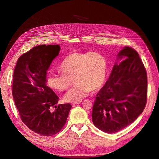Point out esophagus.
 Returning <instances> with one entry per match:
<instances>
[{"label":"esophagus","instance_id":"esophagus-1","mask_svg":"<svg viewBox=\"0 0 159 159\" xmlns=\"http://www.w3.org/2000/svg\"><path fill=\"white\" fill-rule=\"evenodd\" d=\"M81 103V102H75V103H72V105H73V106H74V105H75L79 104V103Z\"/></svg>","mask_w":159,"mask_h":159}]
</instances>
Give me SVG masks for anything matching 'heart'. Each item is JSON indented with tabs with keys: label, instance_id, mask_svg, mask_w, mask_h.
Returning <instances> with one entry per match:
<instances>
[{
	"label": "heart",
	"instance_id": "obj_1",
	"mask_svg": "<svg viewBox=\"0 0 159 159\" xmlns=\"http://www.w3.org/2000/svg\"><path fill=\"white\" fill-rule=\"evenodd\" d=\"M62 74H50L46 84L54 90L68 89L74 80V87L64 95L67 102H78L90 91H98L106 78L107 61L105 56L97 52H74L67 56L60 66Z\"/></svg>",
	"mask_w": 159,
	"mask_h": 159
}]
</instances>
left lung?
Instances as JSON below:
<instances>
[{"instance_id": "1", "label": "left lung", "mask_w": 159, "mask_h": 159, "mask_svg": "<svg viewBox=\"0 0 159 159\" xmlns=\"http://www.w3.org/2000/svg\"><path fill=\"white\" fill-rule=\"evenodd\" d=\"M103 87L95 97L91 113L94 125L115 133L133 123L147 103V72L138 53L123 47Z\"/></svg>"}]
</instances>
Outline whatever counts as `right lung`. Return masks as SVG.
<instances>
[{
    "instance_id": "obj_1",
    "label": "right lung",
    "mask_w": 159,
    "mask_h": 159,
    "mask_svg": "<svg viewBox=\"0 0 159 159\" xmlns=\"http://www.w3.org/2000/svg\"><path fill=\"white\" fill-rule=\"evenodd\" d=\"M60 50L59 45L34 47L19 57L13 74L12 95L22 122L46 137L61 131L72 107L70 103L56 106L59 98L46 84L47 71Z\"/></svg>"
}]
</instances>
